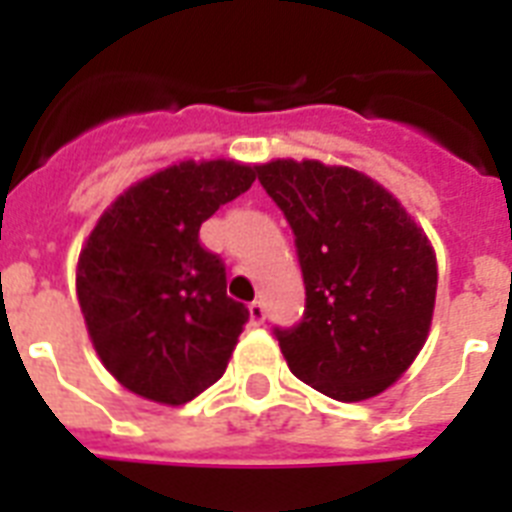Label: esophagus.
Returning <instances> with one entry per match:
<instances>
[{
	"label": "esophagus",
	"mask_w": 512,
	"mask_h": 512,
	"mask_svg": "<svg viewBox=\"0 0 512 512\" xmlns=\"http://www.w3.org/2000/svg\"><path fill=\"white\" fill-rule=\"evenodd\" d=\"M249 319H252V324H263L265 321V305L260 300L249 303Z\"/></svg>",
	"instance_id": "34e87169"
}]
</instances>
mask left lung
<instances>
[{
	"label": "left lung",
	"mask_w": 512,
	"mask_h": 512,
	"mask_svg": "<svg viewBox=\"0 0 512 512\" xmlns=\"http://www.w3.org/2000/svg\"><path fill=\"white\" fill-rule=\"evenodd\" d=\"M257 180L287 217L303 271V319L273 329L289 369L335 401L377 396L428 340L438 284L428 236L348 167L276 159Z\"/></svg>",
	"instance_id": "obj_1"
}]
</instances>
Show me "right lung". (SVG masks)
I'll list each match as a JSON object with an SVG mask.
<instances>
[{"label":"right lung","instance_id":"add662e5","mask_svg":"<svg viewBox=\"0 0 512 512\" xmlns=\"http://www.w3.org/2000/svg\"><path fill=\"white\" fill-rule=\"evenodd\" d=\"M255 172L225 159L172 164L124 191L90 233L76 295L100 361L132 393L180 406L223 377L249 311L225 295V265L199 228Z\"/></svg>","mask_w":512,"mask_h":512}]
</instances>
